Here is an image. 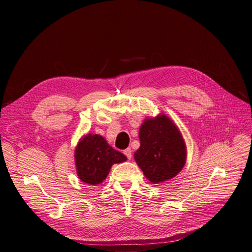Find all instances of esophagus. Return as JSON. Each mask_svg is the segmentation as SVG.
Here are the masks:
<instances>
[{
  "mask_svg": "<svg viewBox=\"0 0 252 252\" xmlns=\"http://www.w3.org/2000/svg\"><path fill=\"white\" fill-rule=\"evenodd\" d=\"M124 155L127 157L128 159H131V158H132V151H131V149L130 148L125 149L124 150Z\"/></svg>",
  "mask_w": 252,
  "mask_h": 252,
  "instance_id": "34e87169",
  "label": "esophagus"
}]
</instances>
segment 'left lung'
Masks as SVG:
<instances>
[{
  "mask_svg": "<svg viewBox=\"0 0 252 252\" xmlns=\"http://www.w3.org/2000/svg\"><path fill=\"white\" fill-rule=\"evenodd\" d=\"M140 148L134 159L152 184L174 178L186 163L184 139L165 114L146 119L140 128Z\"/></svg>",
  "mask_w": 252,
  "mask_h": 252,
  "instance_id": "obj_1",
  "label": "left lung"
}]
</instances>
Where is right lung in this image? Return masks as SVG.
Listing matches in <instances>:
<instances>
[{"instance_id": "obj_1", "label": "right lung", "mask_w": 252, "mask_h": 252, "mask_svg": "<svg viewBox=\"0 0 252 252\" xmlns=\"http://www.w3.org/2000/svg\"><path fill=\"white\" fill-rule=\"evenodd\" d=\"M79 179L90 185H97L107 178L113 164L125 162L127 158L113 149L103 136L84 135L74 152Z\"/></svg>"}]
</instances>
